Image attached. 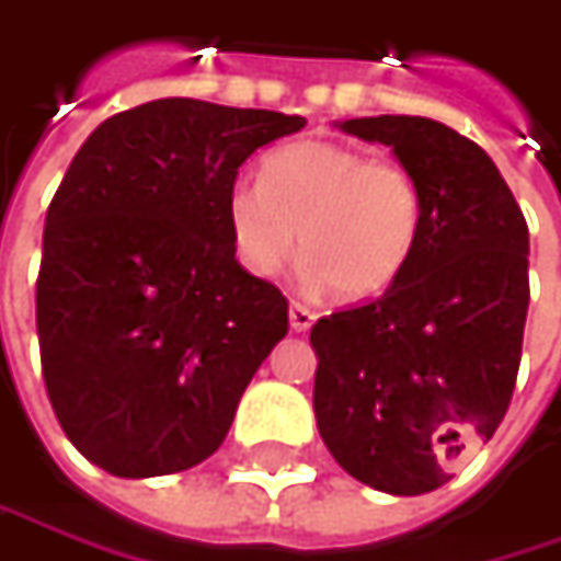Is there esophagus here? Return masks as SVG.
I'll use <instances>...</instances> for the list:
<instances>
[{"label": "esophagus", "instance_id": "obj_1", "mask_svg": "<svg viewBox=\"0 0 561 561\" xmlns=\"http://www.w3.org/2000/svg\"><path fill=\"white\" fill-rule=\"evenodd\" d=\"M314 321H318V314H314L311 308H305V305L291 301V308H288V324H291V331L295 333L311 331V324H314Z\"/></svg>", "mask_w": 561, "mask_h": 561}]
</instances>
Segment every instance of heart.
<instances>
[{
	"label": "heart",
	"mask_w": 561,
	"mask_h": 561,
	"mask_svg": "<svg viewBox=\"0 0 561 561\" xmlns=\"http://www.w3.org/2000/svg\"><path fill=\"white\" fill-rule=\"evenodd\" d=\"M237 263L276 276L295 243L301 279L366 301L401 279L421 247L424 192L391 160L336 140H301L263 160L260 182L240 179L225 198Z\"/></svg>",
	"instance_id": "heart-1"
}]
</instances>
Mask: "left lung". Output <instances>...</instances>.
Instances as JSON below:
<instances>
[{
    "instance_id": "obj_1",
    "label": "left lung",
    "mask_w": 561,
    "mask_h": 561,
    "mask_svg": "<svg viewBox=\"0 0 561 561\" xmlns=\"http://www.w3.org/2000/svg\"><path fill=\"white\" fill-rule=\"evenodd\" d=\"M336 128L391 147L424 192V230L411 270L382 298L311 328L318 431L356 482L424 494L507 414L530 305V230L491 157L453 128L414 115Z\"/></svg>"
}]
</instances>
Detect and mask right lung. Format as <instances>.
<instances>
[{
    "mask_svg": "<svg viewBox=\"0 0 561 561\" xmlns=\"http://www.w3.org/2000/svg\"><path fill=\"white\" fill-rule=\"evenodd\" d=\"M305 118L157 99L85 137L37 273L47 398L79 453L153 479L208 459L288 333V301L230 247L225 198L250 153Z\"/></svg>",
    "mask_w": 561,
    "mask_h": 561,
    "instance_id": "right-lung-1",
    "label": "right lung"
}]
</instances>
